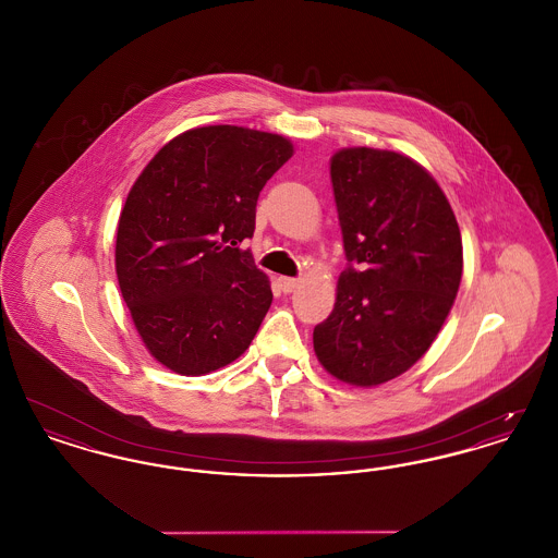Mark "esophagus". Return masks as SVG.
<instances>
[{
  "mask_svg": "<svg viewBox=\"0 0 558 558\" xmlns=\"http://www.w3.org/2000/svg\"><path fill=\"white\" fill-rule=\"evenodd\" d=\"M296 284H299V282H296L294 278H287V276H280V278H278V287H280V291L287 292V294L294 291V289H296Z\"/></svg>",
  "mask_w": 558,
  "mask_h": 558,
  "instance_id": "1",
  "label": "esophagus"
}]
</instances>
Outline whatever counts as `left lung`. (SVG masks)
Wrapping results in <instances>:
<instances>
[{"mask_svg":"<svg viewBox=\"0 0 558 558\" xmlns=\"http://www.w3.org/2000/svg\"><path fill=\"white\" fill-rule=\"evenodd\" d=\"M347 267L314 328L319 364L372 387L416 364L450 314L462 239L450 203L416 160L345 148L330 160Z\"/></svg>","mask_w":558,"mask_h":558,"instance_id":"8db88e82","label":"left lung"}]
</instances>
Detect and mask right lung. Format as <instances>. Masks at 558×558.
Returning a JSON list of instances; mask_svg holds the SVG:
<instances>
[{"label": "right lung", "mask_w": 558, "mask_h": 558, "mask_svg": "<svg viewBox=\"0 0 558 558\" xmlns=\"http://www.w3.org/2000/svg\"><path fill=\"white\" fill-rule=\"evenodd\" d=\"M292 157L276 133L196 128L165 144L135 180L117 228L121 294L146 349L178 374L234 362L271 305L242 246L259 192Z\"/></svg>", "instance_id": "add662e5"}]
</instances>
